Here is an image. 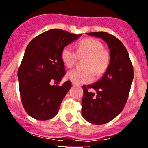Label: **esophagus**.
Instances as JSON below:
<instances>
[{
    "label": "esophagus",
    "instance_id": "1",
    "mask_svg": "<svg viewBox=\"0 0 148 148\" xmlns=\"http://www.w3.org/2000/svg\"><path fill=\"white\" fill-rule=\"evenodd\" d=\"M72 85L74 86H77V84H75V83H74V82H73V83H72Z\"/></svg>",
    "mask_w": 148,
    "mask_h": 148
}]
</instances>
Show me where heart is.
Instances as JSON below:
<instances>
[{"label": "heart", "mask_w": 148, "mask_h": 148, "mask_svg": "<svg viewBox=\"0 0 148 148\" xmlns=\"http://www.w3.org/2000/svg\"><path fill=\"white\" fill-rule=\"evenodd\" d=\"M102 43L98 40L86 38L78 43L77 51L71 45L64 47L62 59L68 68H72L76 64L79 57L87 58L85 67L86 69L76 68L67 74V77L77 84L90 83L94 80V71L98 74L105 72L110 62V55L103 49Z\"/></svg>", "instance_id": "1"}]
</instances>
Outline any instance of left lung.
Instances as JSON below:
<instances>
[{
  "instance_id": "obj_1",
  "label": "left lung",
  "mask_w": 148,
  "mask_h": 148,
  "mask_svg": "<svg viewBox=\"0 0 148 148\" xmlns=\"http://www.w3.org/2000/svg\"><path fill=\"white\" fill-rule=\"evenodd\" d=\"M86 34L102 39L110 50V62L104 76L95 84L83 86L82 116L91 123L101 125L115 118L123 109L133 80V67L127 49L116 37L104 32Z\"/></svg>"
}]
</instances>
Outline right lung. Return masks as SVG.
<instances>
[{"label":"right lung","mask_w":148,"mask_h":148,"mask_svg":"<svg viewBox=\"0 0 148 148\" xmlns=\"http://www.w3.org/2000/svg\"><path fill=\"white\" fill-rule=\"evenodd\" d=\"M80 34L61 29L43 32L28 43L18 71L19 92L30 116L47 120L58 114L61 103L71 87V82L59 84L65 74L62 52Z\"/></svg>","instance_id":"1"}]
</instances>
